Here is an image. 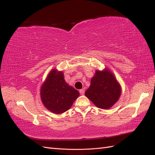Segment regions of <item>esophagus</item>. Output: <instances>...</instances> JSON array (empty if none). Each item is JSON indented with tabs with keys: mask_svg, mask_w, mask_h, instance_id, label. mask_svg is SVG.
<instances>
[{
	"mask_svg": "<svg viewBox=\"0 0 155 155\" xmlns=\"http://www.w3.org/2000/svg\"><path fill=\"white\" fill-rule=\"evenodd\" d=\"M79 92H80L81 95H83L84 94H85V90H84L83 88H82V89H81V90H79Z\"/></svg>",
	"mask_w": 155,
	"mask_h": 155,
	"instance_id": "1",
	"label": "esophagus"
}]
</instances>
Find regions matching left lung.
<instances>
[{
  "instance_id": "obj_1",
  "label": "left lung",
  "mask_w": 155,
  "mask_h": 155,
  "mask_svg": "<svg viewBox=\"0 0 155 155\" xmlns=\"http://www.w3.org/2000/svg\"><path fill=\"white\" fill-rule=\"evenodd\" d=\"M85 94L98 108L107 109L118 100L121 88L114 76L107 69L104 71L97 70Z\"/></svg>"
}]
</instances>
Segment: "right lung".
<instances>
[{
    "label": "right lung",
    "mask_w": 155,
    "mask_h": 155,
    "mask_svg": "<svg viewBox=\"0 0 155 155\" xmlns=\"http://www.w3.org/2000/svg\"><path fill=\"white\" fill-rule=\"evenodd\" d=\"M79 92L65 82L63 72L54 69L41 88V100L46 108L55 114L68 110L78 97Z\"/></svg>",
    "instance_id": "1"
}]
</instances>
